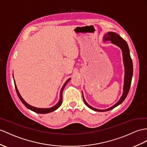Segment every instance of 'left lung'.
I'll list each match as a JSON object with an SVG mask.
<instances>
[{"label": "left lung", "mask_w": 147, "mask_h": 147, "mask_svg": "<svg viewBox=\"0 0 147 147\" xmlns=\"http://www.w3.org/2000/svg\"><path fill=\"white\" fill-rule=\"evenodd\" d=\"M105 40H110L112 44H114L119 46V47L122 51L123 53V62H124V66H125V81H124V87H123V95L120 98V100L115 105H114L113 107H110V109H106V110H98L93 108L91 106L89 105L88 103L85 102L84 98L83 97L84 102L85 104L87 105L88 108L91 109L93 110H95L96 112H106V111H109L115 108V107L119 105L122 103L125 99L126 98L129 92L131 82V78L133 76V63H132V60L131 59V57L130 55V51L127 42L125 41L124 39L121 38L119 34L114 32H108L105 35Z\"/></svg>", "instance_id": "left-lung-1"}]
</instances>
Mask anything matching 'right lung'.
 Returning a JSON list of instances; mask_svg holds the SVG:
<instances>
[{
  "mask_svg": "<svg viewBox=\"0 0 147 147\" xmlns=\"http://www.w3.org/2000/svg\"><path fill=\"white\" fill-rule=\"evenodd\" d=\"M70 79H69L68 80H67V82H65V84H64V85H63V87L61 89V90H60V100H59V102H58V103H57V105H55V106H53V107H51V108H49V109H39V108H36V107H32L30 105H28L27 103H26V102H25L24 100L22 98V96H20V94L19 91H18L17 90V86L15 84V87H16V92H17V95L18 96H19V98H20V100H21V102H22L23 103V104L26 106L27 109L31 110L32 111H33V112H36V113H50V112H53V111H54L55 110H57V109L59 108V107L62 105V100H63V97H62V92H63V90L64 89V87H65V85H67V82H69Z\"/></svg>",
  "mask_w": 147,
  "mask_h": 147,
  "instance_id": "add662e5",
  "label": "right lung"
}]
</instances>
